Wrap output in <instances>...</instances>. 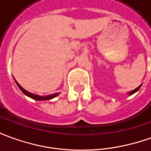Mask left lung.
<instances>
[{"mask_svg": "<svg viewBox=\"0 0 151 151\" xmlns=\"http://www.w3.org/2000/svg\"><path fill=\"white\" fill-rule=\"evenodd\" d=\"M142 85H140L139 86H138V87H137L136 89H134V90H133L132 91H129V93H128V94H129V95H133V94H134V93H136V92L138 90H139L140 87L142 86Z\"/></svg>", "mask_w": 151, "mask_h": 151, "instance_id": "obj_1", "label": "left lung"}]
</instances>
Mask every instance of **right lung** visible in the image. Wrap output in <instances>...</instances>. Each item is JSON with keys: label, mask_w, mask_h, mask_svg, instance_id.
<instances>
[{"label": "right lung", "mask_w": 151, "mask_h": 151, "mask_svg": "<svg viewBox=\"0 0 151 151\" xmlns=\"http://www.w3.org/2000/svg\"><path fill=\"white\" fill-rule=\"evenodd\" d=\"M15 80V79H14ZM15 82H16V84L18 85V86L19 87V89L21 90L22 93L24 94L25 95H27L28 97H30V98L33 99L35 100H37V101H41V100H50V99H52L55 98L56 96H58L60 95V93H54V94H52V95H36V94H33V93H31V92L27 91V90H25L22 86H20V84L18 83L16 80H15Z\"/></svg>", "instance_id": "obj_1"}]
</instances>
